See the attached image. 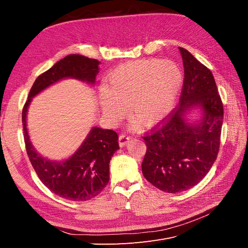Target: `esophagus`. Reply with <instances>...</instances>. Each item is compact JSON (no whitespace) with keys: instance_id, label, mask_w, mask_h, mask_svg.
<instances>
[{"instance_id":"obj_1","label":"esophagus","mask_w":248,"mask_h":248,"mask_svg":"<svg viewBox=\"0 0 248 248\" xmlns=\"http://www.w3.org/2000/svg\"><path fill=\"white\" fill-rule=\"evenodd\" d=\"M129 137L127 136V134H120V137H119V145H120V147H124L127 142L129 141Z\"/></svg>"}]
</instances>
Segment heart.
Listing matches in <instances>:
<instances>
[{"label":"heart","instance_id":"obj_1","mask_svg":"<svg viewBox=\"0 0 248 248\" xmlns=\"http://www.w3.org/2000/svg\"><path fill=\"white\" fill-rule=\"evenodd\" d=\"M183 72L172 61L140 60L112 70L99 90V106L110 123L125 114L142 125L159 122L170 110L182 87Z\"/></svg>","mask_w":248,"mask_h":248}]
</instances>
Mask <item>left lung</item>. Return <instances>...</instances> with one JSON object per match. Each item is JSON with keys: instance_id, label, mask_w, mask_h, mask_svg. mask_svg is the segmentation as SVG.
<instances>
[{"instance_id": "left-lung-1", "label": "left lung", "mask_w": 248, "mask_h": 248, "mask_svg": "<svg viewBox=\"0 0 248 248\" xmlns=\"http://www.w3.org/2000/svg\"><path fill=\"white\" fill-rule=\"evenodd\" d=\"M184 66L179 106L145 137L147 152L142 175L157 188L181 192L204 178L218 154L223 106L212 72L190 52L179 47ZM194 107L202 110L196 123L185 117Z\"/></svg>"}]
</instances>
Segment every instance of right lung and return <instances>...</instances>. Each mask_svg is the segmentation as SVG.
I'll return each mask as SVG.
<instances>
[{
	"label": "right lung",
	"instance_id": "1",
	"mask_svg": "<svg viewBox=\"0 0 248 248\" xmlns=\"http://www.w3.org/2000/svg\"><path fill=\"white\" fill-rule=\"evenodd\" d=\"M98 60L68 55L36 78L22 108L26 150L41 182L57 196L70 201H88L99 194L108 183L109 161L119 149L116 131L93 127L80 147L68 159L44 158L33 147L27 129V112L32 98L64 78H76L94 85L99 72Z\"/></svg>",
	"mask_w": 248,
	"mask_h": 248
}]
</instances>
